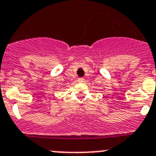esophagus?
Returning <instances> with one entry per match:
<instances>
[{"label":"esophagus","mask_w":156,"mask_h":156,"mask_svg":"<svg viewBox=\"0 0 156 156\" xmlns=\"http://www.w3.org/2000/svg\"><path fill=\"white\" fill-rule=\"evenodd\" d=\"M78 81H79V82H83V78H79V79H78Z\"/></svg>","instance_id":"obj_1"}]
</instances>
